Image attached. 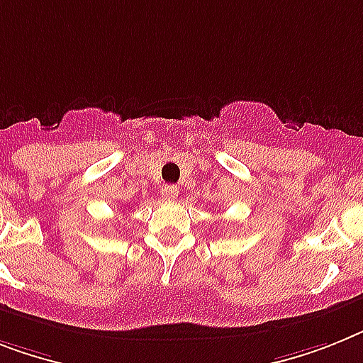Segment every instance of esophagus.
<instances>
[{
  "label": "esophagus",
  "mask_w": 363,
  "mask_h": 363,
  "mask_svg": "<svg viewBox=\"0 0 363 363\" xmlns=\"http://www.w3.org/2000/svg\"><path fill=\"white\" fill-rule=\"evenodd\" d=\"M161 194H163L164 200H174L176 196H178V187H174V185H167V187L161 191Z\"/></svg>",
  "instance_id": "esophagus-1"
}]
</instances>
